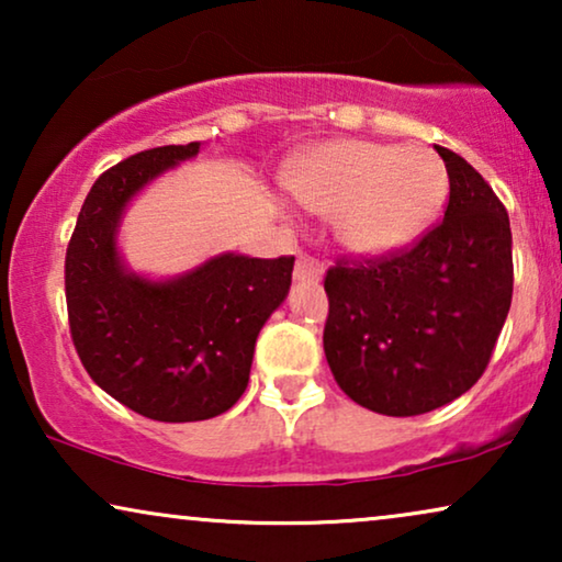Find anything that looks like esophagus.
<instances>
[{"label":"esophagus","instance_id":"34e87169","mask_svg":"<svg viewBox=\"0 0 562 562\" xmlns=\"http://www.w3.org/2000/svg\"><path fill=\"white\" fill-rule=\"evenodd\" d=\"M294 279L296 281H319L322 279V263L317 258H312V256H306V252H302V256L296 258Z\"/></svg>","mask_w":562,"mask_h":562}]
</instances>
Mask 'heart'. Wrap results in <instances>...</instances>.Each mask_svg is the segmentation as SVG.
Instances as JSON below:
<instances>
[{
    "instance_id": "obj_1",
    "label": "heart",
    "mask_w": 562,
    "mask_h": 562,
    "mask_svg": "<svg viewBox=\"0 0 562 562\" xmlns=\"http://www.w3.org/2000/svg\"><path fill=\"white\" fill-rule=\"evenodd\" d=\"M289 181L299 202L337 220L342 240L360 252L414 240L448 196V171L432 150L363 140L322 145Z\"/></svg>"
}]
</instances>
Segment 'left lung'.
I'll return each mask as SVG.
<instances>
[{"label": "left lung", "instance_id": "left-lung-1", "mask_svg": "<svg viewBox=\"0 0 562 562\" xmlns=\"http://www.w3.org/2000/svg\"><path fill=\"white\" fill-rule=\"evenodd\" d=\"M445 217L381 256L337 258L325 273V356L352 402L417 417L486 371L512 306V227L502 199L458 153Z\"/></svg>", "mask_w": 562, "mask_h": 562}]
</instances>
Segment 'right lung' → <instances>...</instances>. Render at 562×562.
Masks as SVG:
<instances>
[{
    "label": "right lung",
    "instance_id": "add662e5",
    "mask_svg": "<svg viewBox=\"0 0 562 562\" xmlns=\"http://www.w3.org/2000/svg\"><path fill=\"white\" fill-rule=\"evenodd\" d=\"M199 143L135 153L94 181L66 248L68 329L99 389L158 422L227 412L250 379L256 337L289 294L294 256L212 258L153 283L125 273L114 229L135 191Z\"/></svg>",
    "mask_w": 562,
    "mask_h": 562
}]
</instances>
